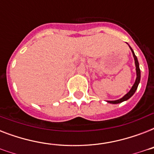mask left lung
Segmentation results:
<instances>
[{
    "mask_svg": "<svg viewBox=\"0 0 154 154\" xmlns=\"http://www.w3.org/2000/svg\"><path fill=\"white\" fill-rule=\"evenodd\" d=\"M129 48H130L132 53H133V56H134V60H135V66H136V73H137L136 81H135V82H134V85L132 86L131 89H130V90H129V91L128 92V93H127V94L123 97H122L121 99H118V100H116V101H107L108 103H111V104H118V103H121V102H123V101H127L128 99L130 98V97L134 95V93L136 92L137 89V86H138L139 83H140V80H141V70H140V68H139L138 60H137V58L134 50L132 49V48L130 46H129Z\"/></svg>",
    "mask_w": 154,
    "mask_h": 154,
    "instance_id": "8db88e82",
    "label": "left lung"
}]
</instances>
